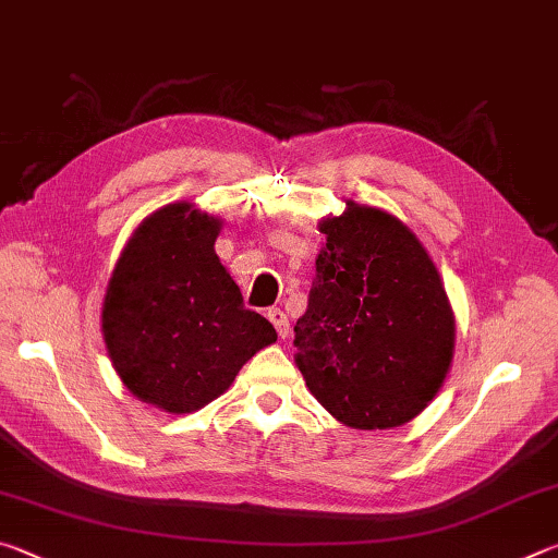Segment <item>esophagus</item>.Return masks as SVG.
<instances>
[{
  "mask_svg": "<svg viewBox=\"0 0 558 558\" xmlns=\"http://www.w3.org/2000/svg\"><path fill=\"white\" fill-rule=\"evenodd\" d=\"M268 319L272 325H276V329H278V337L280 339H286L288 335H290V319H288V315L282 313L280 307H272V310H268Z\"/></svg>",
  "mask_w": 558,
  "mask_h": 558,
  "instance_id": "34e87169",
  "label": "esophagus"
}]
</instances>
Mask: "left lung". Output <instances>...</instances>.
Here are the masks:
<instances>
[{
	"mask_svg": "<svg viewBox=\"0 0 558 558\" xmlns=\"http://www.w3.org/2000/svg\"><path fill=\"white\" fill-rule=\"evenodd\" d=\"M317 223L325 243L295 364L339 423L399 428L436 399L456 352V313L436 263L393 214L344 202Z\"/></svg>",
	"mask_w": 558,
	"mask_h": 558,
	"instance_id": "1",
	"label": "left lung"
}]
</instances>
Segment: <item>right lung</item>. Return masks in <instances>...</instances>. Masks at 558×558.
Returning <instances> with one entry per match:
<instances>
[{
    "instance_id": "1",
    "label": "right lung",
    "mask_w": 558,
    "mask_h": 558,
    "mask_svg": "<svg viewBox=\"0 0 558 558\" xmlns=\"http://www.w3.org/2000/svg\"><path fill=\"white\" fill-rule=\"evenodd\" d=\"M223 221L189 202L145 216L120 251L102 300L112 369L140 401L194 413L278 339L214 251Z\"/></svg>"
}]
</instances>
